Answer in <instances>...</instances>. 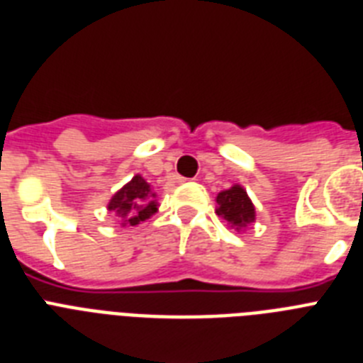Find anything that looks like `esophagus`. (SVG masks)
<instances>
[{"label":"esophagus","mask_w":363,"mask_h":363,"mask_svg":"<svg viewBox=\"0 0 363 363\" xmlns=\"http://www.w3.org/2000/svg\"><path fill=\"white\" fill-rule=\"evenodd\" d=\"M175 181L177 182H184V181H186V179H184V177H175Z\"/></svg>","instance_id":"esophagus-1"}]
</instances>
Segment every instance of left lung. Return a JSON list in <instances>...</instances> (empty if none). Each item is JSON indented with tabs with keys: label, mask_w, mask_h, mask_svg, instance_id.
<instances>
[{
	"label": "left lung",
	"mask_w": 363,
	"mask_h": 363,
	"mask_svg": "<svg viewBox=\"0 0 363 363\" xmlns=\"http://www.w3.org/2000/svg\"><path fill=\"white\" fill-rule=\"evenodd\" d=\"M216 203H218L216 214L227 219L230 227H234L236 230H242L243 227H247L249 223L255 221V216H257L255 205L249 199L247 191L243 190L240 184H234L228 190L219 191Z\"/></svg>",
	"instance_id": "left-lung-1"
}]
</instances>
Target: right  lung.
Returning <instances> with one entry per match:
<instances>
[{"instance_id":"add662e5","label":"right lung","mask_w":363,"mask_h":363,"mask_svg":"<svg viewBox=\"0 0 363 363\" xmlns=\"http://www.w3.org/2000/svg\"><path fill=\"white\" fill-rule=\"evenodd\" d=\"M157 194L142 175H135L108 201V210L120 216L121 225H138L158 210Z\"/></svg>"}]
</instances>
